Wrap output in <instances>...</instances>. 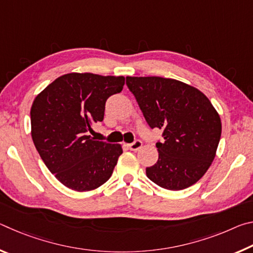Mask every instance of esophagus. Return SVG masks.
Masks as SVG:
<instances>
[{"mask_svg": "<svg viewBox=\"0 0 253 253\" xmlns=\"http://www.w3.org/2000/svg\"><path fill=\"white\" fill-rule=\"evenodd\" d=\"M143 146V143L142 140L139 139H136L135 142H132L131 144L128 145V147H129L130 151H138V149Z\"/></svg>", "mask_w": 253, "mask_h": 253, "instance_id": "esophagus-1", "label": "esophagus"}]
</instances>
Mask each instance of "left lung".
<instances>
[{"label":"left lung","instance_id":"obj_1","mask_svg":"<svg viewBox=\"0 0 253 253\" xmlns=\"http://www.w3.org/2000/svg\"><path fill=\"white\" fill-rule=\"evenodd\" d=\"M149 127L163 130L158 160L146 175L166 190L178 191L203 176L215 157L221 119L209 98L192 85L162 77H126Z\"/></svg>","mask_w":253,"mask_h":253}]
</instances>
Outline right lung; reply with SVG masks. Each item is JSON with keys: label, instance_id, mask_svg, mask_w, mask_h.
Returning <instances> with one entry per match:
<instances>
[{"label": "right lung", "instance_id": "1", "mask_svg": "<svg viewBox=\"0 0 253 253\" xmlns=\"http://www.w3.org/2000/svg\"><path fill=\"white\" fill-rule=\"evenodd\" d=\"M124 84L122 76L72 72L55 79L33 101L34 146L55 178L71 190H95L114 172L122 146L95 140L88 132L104 121L107 99Z\"/></svg>", "mask_w": 253, "mask_h": 253}]
</instances>
